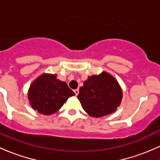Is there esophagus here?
Here are the masks:
<instances>
[{
  "instance_id": "esophagus-1",
  "label": "esophagus",
  "mask_w": 160,
  "mask_h": 160,
  "mask_svg": "<svg viewBox=\"0 0 160 160\" xmlns=\"http://www.w3.org/2000/svg\"><path fill=\"white\" fill-rule=\"evenodd\" d=\"M74 92H75V95H76V96H77V95L79 94V89H74Z\"/></svg>"
}]
</instances>
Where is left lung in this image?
Masks as SVG:
<instances>
[{"label":"left lung","instance_id":"1","mask_svg":"<svg viewBox=\"0 0 160 160\" xmlns=\"http://www.w3.org/2000/svg\"><path fill=\"white\" fill-rule=\"evenodd\" d=\"M77 98L89 115L99 118L116 111L122 102V90L111 74L102 72L83 82Z\"/></svg>","mask_w":160,"mask_h":160}]
</instances>
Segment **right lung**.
Instances as JSON below:
<instances>
[{
  "mask_svg": "<svg viewBox=\"0 0 160 160\" xmlns=\"http://www.w3.org/2000/svg\"><path fill=\"white\" fill-rule=\"evenodd\" d=\"M75 93L56 74L43 73L34 80L28 92L32 108L38 113L49 115L55 113Z\"/></svg>",
  "mask_w": 160,
  "mask_h": 160,
  "instance_id": "right-lung-1",
  "label": "right lung"
}]
</instances>
